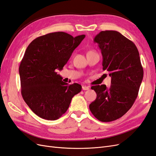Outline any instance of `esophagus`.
Segmentation results:
<instances>
[{"instance_id":"1","label":"esophagus","mask_w":156,"mask_h":156,"mask_svg":"<svg viewBox=\"0 0 156 156\" xmlns=\"http://www.w3.org/2000/svg\"><path fill=\"white\" fill-rule=\"evenodd\" d=\"M82 89L83 90H88L90 89V88L87 86H83L82 87Z\"/></svg>"}]
</instances>
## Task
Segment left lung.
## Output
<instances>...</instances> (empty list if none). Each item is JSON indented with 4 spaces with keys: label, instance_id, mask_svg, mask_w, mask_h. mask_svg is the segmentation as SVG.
Here are the masks:
<instances>
[{
    "label": "left lung",
    "instance_id": "left-lung-1",
    "mask_svg": "<svg viewBox=\"0 0 156 156\" xmlns=\"http://www.w3.org/2000/svg\"><path fill=\"white\" fill-rule=\"evenodd\" d=\"M103 56V69L109 72L111 84L92 86L97 94L89 105L92 115L101 122L120 119L137 98L143 78L139 53L133 41L115 30L101 31L94 40Z\"/></svg>",
    "mask_w": 156,
    "mask_h": 156
}]
</instances>
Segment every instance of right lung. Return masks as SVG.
I'll return each instance as SVG.
<instances>
[{"mask_svg": "<svg viewBox=\"0 0 156 156\" xmlns=\"http://www.w3.org/2000/svg\"><path fill=\"white\" fill-rule=\"evenodd\" d=\"M84 37L52 32L37 37L27 47L19 68L21 95L41 119H58L68 110L72 98L81 91L80 84L63 82L56 69L63 68Z\"/></svg>", "mask_w": 156, "mask_h": 156, "instance_id": "add662e5", "label": "right lung"}]
</instances>
